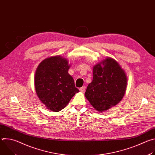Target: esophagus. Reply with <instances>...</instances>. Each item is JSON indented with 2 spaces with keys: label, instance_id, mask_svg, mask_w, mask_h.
I'll return each mask as SVG.
<instances>
[{
  "label": "esophagus",
  "instance_id": "obj_1",
  "mask_svg": "<svg viewBox=\"0 0 155 155\" xmlns=\"http://www.w3.org/2000/svg\"><path fill=\"white\" fill-rule=\"evenodd\" d=\"M79 90L81 91V92H84L85 90H86V86H83L81 87H80Z\"/></svg>",
  "mask_w": 155,
  "mask_h": 155
}]
</instances>
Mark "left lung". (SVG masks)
<instances>
[{
  "label": "left lung",
  "mask_w": 155,
  "mask_h": 155,
  "mask_svg": "<svg viewBox=\"0 0 155 155\" xmlns=\"http://www.w3.org/2000/svg\"><path fill=\"white\" fill-rule=\"evenodd\" d=\"M127 83L124 70L115 59L108 57L93 67V79L84 96L96 111L103 112L122 100Z\"/></svg>",
  "instance_id": "left-lung-1"
}]
</instances>
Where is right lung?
<instances>
[{"label":"right lung","instance_id":"1","mask_svg":"<svg viewBox=\"0 0 155 155\" xmlns=\"http://www.w3.org/2000/svg\"><path fill=\"white\" fill-rule=\"evenodd\" d=\"M68 59L54 56L43 60L34 77L36 94L42 104L52 112L61 111L77 93Z\"/></svg>","mask_w":155,"mask_h":155}]
</instances>
